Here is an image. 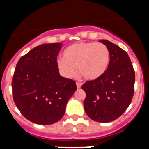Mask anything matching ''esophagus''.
I'll return each instance as SVG.
<instances>
[{"mask_svg": "<svg viewBox=\"0 0 149 149\" xmlns=\"http://www.w3.org/2000/svg\"><path fill=\"white\" fill-rule=\"evenodd\" d=\"M76 84H77V87L78 89H79L81 87H82V83H81V82H77Z\"/></svg>", "mask_w": 149, "mask_h": 149, "instance_id": "34e87169", "label": "esophagus"}]
</instances>
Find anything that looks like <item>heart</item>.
<instances>
[{
  "label": "heart",
  "instance_id": "obj_1",
  "mask_svg": "<svg viewBox=\"0 0 149 149\" xmlns=\"http://www.w3.org/2000/svg\"><path fill=\"white\" fill-rule=\"evenodd\" d=\"M63 55L57 59L56 65L67 78L74 77L78 67L85 79H95L106 72L110 64V52L102 43H75L64 50Z\"/></svg>",
  "mask_w": 149,
  "mask_h": 149
}]
</instances>
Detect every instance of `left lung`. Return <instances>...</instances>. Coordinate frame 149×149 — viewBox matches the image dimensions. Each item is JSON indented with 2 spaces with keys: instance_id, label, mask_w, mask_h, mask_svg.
<instances>
[{
  "instance_id": "1",
  "label": "left lung",
  "mask_w": 149,
  "mask_h": 149,
  "mask_svg": "<svg viewBox=\"0 0 149 149\" xmlns=\"http://www.w3.org/2000/svg\"><path fill=\"white\" fill-rule=\"evenodd\" d=\"M110 52V64L102 76L82 85L86 93L84 108L89 118L108 123L129 106L134 93L135 71L127 52L108 40H100Z\"/></svg>"
}]
</instances>
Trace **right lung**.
<instances>
[{
  "instance_id": "add662e5",
  "label": "right lung",
  "mask_w": 149,
  "mask_h": 149,
  "mask_svg": "<svg viewBox=\"0 0 149 149\" xmlns=\"http://www.w3.org/2000/svg\"><path fill=\"white\" fill-rule=\"evenodd\" d=\"M62 43L44 44L20 58L12 79L13 99L31 122L50 125L63 117L77 90L76 82L63 77L56 65Z\"/></svg>"
}]
</instances>
